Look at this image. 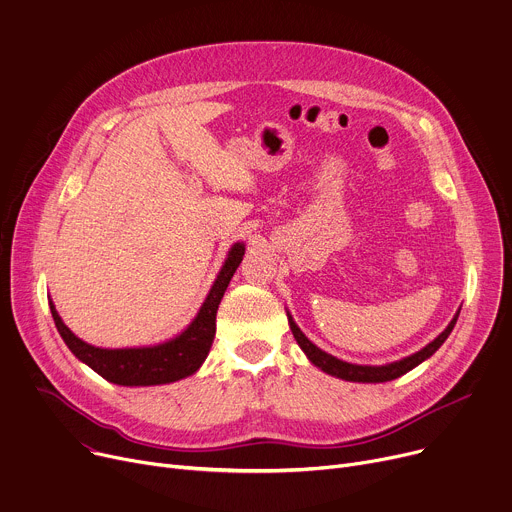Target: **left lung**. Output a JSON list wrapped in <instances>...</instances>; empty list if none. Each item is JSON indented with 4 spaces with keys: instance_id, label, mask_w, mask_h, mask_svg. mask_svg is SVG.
Wrapping results in <instances>:
<instances>
[{
    "instance_id": "left-lung-1",
    "label": "left lung",
    "mask_w": 512,
    "mask_h": 512,
    "mask_svg": "<svg viewBox=\"0 0 512 512\" xmlns=\"http://www.w3.org/2000/svg\"><path fill=\"white\" fill-rule=\"evenodd\" d=\"M459 314V312H457ZM457 314L453 316V320L449 322V327L433 341L429 343L425 349H421L418 353L410 355V357H404L402 361H396V363H390V365H355V363H347V361H341L329 353H324L322 349H318L314 343H310L306 339V335L296 327V322L292 320V316L288 314V320H290V329L294 333V339L298 341V345L302 347V351L308 355V359L320 367L322 371H327V374L331 376H337L341 380H347V382H369V384H378V382H390V380H396L400 376H404L406 371H410L412 367H416L418 363H423L427 357H431L443 343L445 339L449 337V333L453 331L455 322H457Z\"/></svg>"
}]
</instances>
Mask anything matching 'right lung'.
I'll use <instances>...</instances> for the list:
<instances>
[{"label":"right lung","mask_w":512,"mask_h":512,"mask_svg":"<svg viewBox=\"0 0 512 512\" xmlns=\"http://www.w3.org/2000/svg\"><path fill=\"white\" fill-rule=\"evenodd\" d=\"M245 255V245L237 243L230 249L228 259L224 261L216 282L202 304L194 322L173 341H167L157 347H143V349H100L94 345H87L85 341L77 339L61 320L51 304V312L57 324V331L71 349V353L89 365L98 374L118 386H157L177 382L181 378L192 376L194 371L206 359L214 333H216V310L228 288L230 277L235 275L237 267L241 265Z\"/></svg>","instance_id":"right-lung-1"}]
</instances>
